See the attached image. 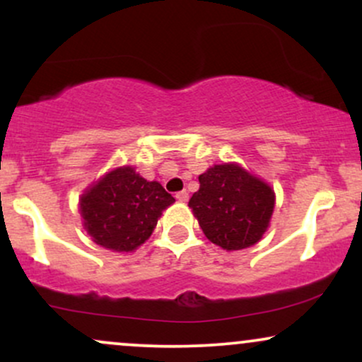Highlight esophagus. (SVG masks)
Segmentation results:
<instances>
[{
  "instance_id": "esophagus-1",
  "label": "esophagus",
  "mask_w": 362,
  "mask_h": 362,
  "mask_svg": "<svg viewBox=\"0 0 362 362\" xmlns=\"http://www.w3.org/2000/svg\"><path fill=\"white\" fill-rule=\"evenodd\" d=\"M175 197H177V201L187 202L189 201V192H187V190H180V192L175 194Z\"/></svg>"
}]
</instances>
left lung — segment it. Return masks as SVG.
Here are the masks:
<instances>
[{"instance_id":"obj_1","label":"left lung","mask_w":362,"mask_h":362,"mask_svg":"<svg viewBox=\"0 0 362 362\" xmlns=\"http://www.w3.org/2000/svg\"><path fill=\"white\" fill-rule=\"evenodd\" d=\"M190 197L199 226L224 250L252 247L267 230L274 211V190L238 165H214L199 175Z\"/></svg>"}]
</instances>
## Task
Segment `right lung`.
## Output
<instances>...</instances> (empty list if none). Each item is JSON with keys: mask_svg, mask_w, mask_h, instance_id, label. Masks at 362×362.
Segmentation results:
<instances>
[{"mask_svg": "<svg viewBox=\"0 0 362 362\" xmlns=\"http://www.w3.org/2000/svg\"><path fill=\"white\" fill-rule=\"evenodd\" d=\"M173 202L161 184L122 167L81 195L80 211L95 243L114 252H132L151 236L161 211Z\"/></svg>", "mask_w": 362, "mask_h": 362, "instance_id": "right-lung-1", "label": "right lung"}]
</instances>
